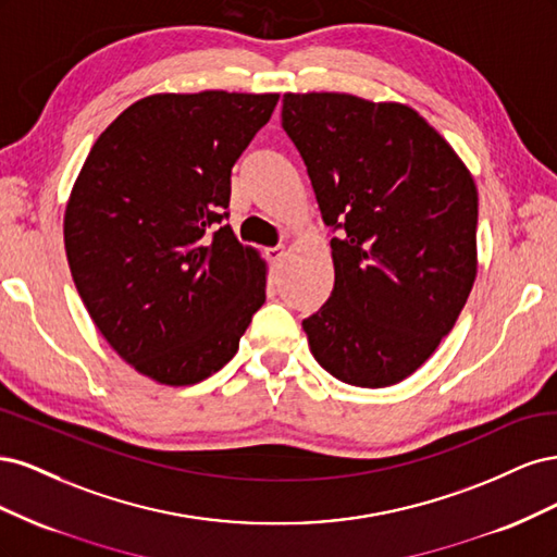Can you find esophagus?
<instances>
[{"label": "esophagus", "mask_w": 557, "mask_h": 557, "mask_svg": "<svg viewBox=\"0 0 557 557\" xmlns=\"http://www.w3.org/2000/svg\"><path fill=\"white\" fill-rule=\"evenodd\" d=\"M267 258H269V262H272V264H278V262H283V258H285V248H283V246L267 248Z\"/></svg>", "instance_id": "obj_1"}]
</instances>
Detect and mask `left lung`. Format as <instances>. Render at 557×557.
I'll use <instances>...</instances> for the list:
<instances>
[{
	"mask_svg": "<svg viewBox=\"0 0 557 557\" xmlns=\"http://www.w3.org/2000/svg\"><path fill=\"white\" fill-rule=\"evenodd\" d=\"M332 237L334 288L301 327L315 362L350 385L411 376L453 330L476 278L479 193L423 115L346 92H285Z\"/></svg>",
	"mask_w": 557,
	"mask_h": 557,
	"instance_id": "8db88e82",
	"label": "left lung"
}]
</instances>
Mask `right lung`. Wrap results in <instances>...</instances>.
Masks as SVG:
<instances>
[{
  "instance_id": "add662e5",
  "label": "right lung",
  "mask_w": 557,
  "mask_h": 557,
  "mask_svg": "<svg viewBox=\"0 0 557 557\" xmlns=\"http://www.w3.org/2000/svg\"><path fill=\"white\" fill-rule=\"evenodd\" d=\"M276 92H158L99 134L64 209L76 290L109 346L162 385H193L239 350L267 262L223 209L230 174Z\"/></svg>"
}]
</instances>
